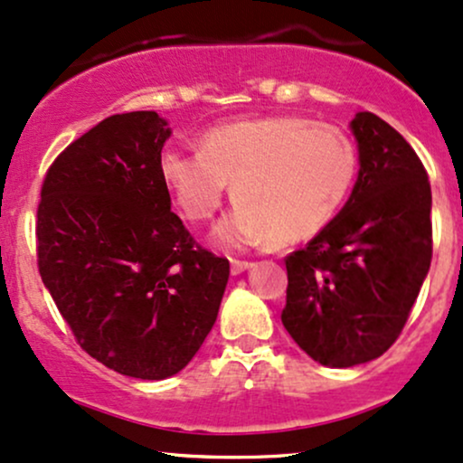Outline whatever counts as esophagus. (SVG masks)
<instances>
[{"label":"esophagus","mask_w":463,"mask_h":463,"mask_svg":"<svg viewBox=\"0 0 463 463\" xmlns=\"http://www.w3.org/2000/svg\"><path fill=\"white\" fill-rule=\"evenodd\" d=\"M250 267H252V263H250V260H239V259H232V260H231V271H232V276L243 274V271L250 269Z\"/></svg>","instance_id":"34e87169"}]
</instances>
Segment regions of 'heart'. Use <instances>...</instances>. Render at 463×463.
<instances>
[{
	"label": "heart",
	"instance_id": "heart-1",
	"mask_svg": "<svg viewBox=\"0 0 463 463\" xmlns=\"http://www.w3.org/2000/svg\"><path fill=\"white\" fill-rule=\"evenodd\" d=\"M159 176L189 222L213 217L232 183L239 203L213 231L222 248L299 243L347 203L358 148L343 129L304 116L243 118L211 127L198 150L164 146Z\"/></svg>",
	"mask_w": 463,
	"mask_h": 463
}]
</instances>
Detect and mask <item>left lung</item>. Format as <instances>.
<instances>
[{
	"label": "left lung",
	"mask_w": 463,
	"mask_h": 463,
	"mask_svg": "<svg viewBox=\"0 0 463 463\" xmlns=\"http://www.w3.org/2000/svg\"><path fill=\"white\" fill-rule=\"evenodd\" d=\"M360 172L341 213L287 263L282 326L310 358L347 369L397 341L431 265V185L397 129L352 120Z\"/></svg>",
	"instance_id": "left-lung-1"
}]
</instances>
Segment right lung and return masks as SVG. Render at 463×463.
Instances as JSON below:
<instances>
[{
    "label": "right lung",
    "instance_id": "obj_1",
    "mask_svg": "<svg viewBox=\"0 0 463 463\" xmlns=\"http://www.w3.org/2000/svg\"><path fill=\"white\" fill-rule=\"evenodd\" d=\"M168 137L157 111L101 120L49 165L36 213L38 271L75 341L137 380L185 369L231 274L170 211Z\"/></svg>",
    "mask_w": 463,
    "mask_h": 463
}]
</instances>
